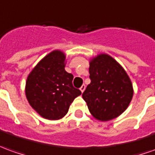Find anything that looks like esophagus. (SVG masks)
I'll return each mask as SVG.
<instances>
[{"label":"esophagus","instance_id":"34e87169","mask_svg":"<svg viewBox=\"0 0 155 155\" xmlns=\"http://www.w3.org/2000/svg\"><path fill=\"white\" fill-rule=\"evenodd\" d=\"M80 90H81V91L82 93L84 92V91H85V85H81V88H80Z\"/></svg>","mask_w":155,"mask_h":155}]
</instances>
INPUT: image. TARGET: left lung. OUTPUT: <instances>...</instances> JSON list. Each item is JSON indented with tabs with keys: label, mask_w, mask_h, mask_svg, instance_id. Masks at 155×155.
Segmentation results:
<instances>
[{
	"label": "left lung",
	"mask_w": 155,
	"mask_h": 155,
	"mask_svg": "<svg viewBox=\"0 0 155 155\" xmlns=\"http://www.w3.org/2000/svg\"><path fill=\"white\" fill-rule=\"evenodd\" d=\"M89 73L91 83L82 97L91 114L101 122L119 117L134 96L133 84L125 70L111 56L100 54L90 59Z\"/></svg>",
	"instance_id": "left-lung-1"
}]
</instances>
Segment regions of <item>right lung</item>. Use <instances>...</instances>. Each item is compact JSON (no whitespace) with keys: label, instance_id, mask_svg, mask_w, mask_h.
Wrapping results in <instances>:
<instances>
[{"label":"right lung","instance_id":"1","mask_svg":"<svg viewBox=\"0 0 155 155\" xmlns=\"http://www.w3.org/2000/svg\"><path fill=\"white\" fill-rule=\"evenodd\" d=\"M66 55L56 49L48 54L29 73L25 94L32 109L48 120L66 115L74 98L81 91L72 85L73 74L64 70Z\"/></svg>","mask_w":155,"mask_h":155}]
</instances>
